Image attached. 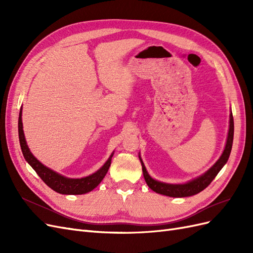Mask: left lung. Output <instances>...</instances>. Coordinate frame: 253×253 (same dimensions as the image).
Instances as JSON below:
<instances>
[{
    "instance_id": "left-lung-1",
    "label": "left lung",
    "mask_w": 253,
    "mask_h": 253,
    "mask_svg": "<svg viewBox=\"0 0 253 253\" xmlns=\"http://www.w3.org/2000/svg\"><path fill=\"white\" fill-rule=\"evenodd\" d=\"M233 133H234V124H233V116L231 113L227 142H226V147H225L223 154H221V156L219 157L217 162L214 164L206 173L201 175L200 177H197L187 183H181V185H173V183H166V182H162V181L153 179L149 175V173L147 172V169H145V167L139 156L145 182H147L149 188H151L153 191H154V192L170 196V197H187V196H192V195H195L197 193L202 192L204 189H206L210 185L211 181L215 178V176L221 170V168H223L226 165V163L228 162V158H229V156H230L231 149H232Z\"/></svg>"
}]
</instances>
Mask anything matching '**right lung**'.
<instances>
[{"label": "right lung", "mask_w": 253, "mask_h": 253, "mask_svg": "<svg viewBox=\"0 0 253 253\" xmlns=\"http://www.w3.org/2000/svg\"><path fill=\"white\" fill-rule=\"evenodd\" d=\"M19 139H20V145L22 149V153L24 155V158L26 162L32 166L33 169L36 171V173L40 176V178L46 183V185L52 189L56 192L60 194H84L87 193L89 191L94 190L99 183H100L108 173L109 168L111 166L113 154L110 156V158L106 160V163L94 174L83 178H67L64 176L58 174L57 172L50 170L49 168L45 167L42 165L39 160H38L29 151L27 143L25 140L24 132H23V124H22V110L20 111L19 115Z\"/></svg>", "instance_id": "obj_1"}]
</instances>
